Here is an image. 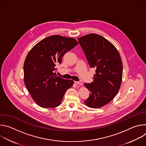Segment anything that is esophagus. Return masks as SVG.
Here are the masks:
<instances>
[{
    "mask_svg": "<svg viewBox=\"0 0 146 146\" xmlns=\"http://www.w3.org/2000/svg\"><path fill=\"white\" fill-rule=\"evenodd\" d=\"M74 82L76 83V84H77L78 85H80V86L82 85V82L81 81H74Z\"/></svg>",
    "mask_w": 146,
    "mask_h": 146,
    "instance_id": "1",
    "label": "esophagus"
}]
</instances>
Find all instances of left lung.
<instances>
[{"label": "left lung", "mask_w": 146, "mask_h": 146, "mask_svg": "<svg viewBox=\"0 0 146 146\" xmlns=\"http://www.w3.org/2000/svg\"><path fill=\"white\" fill-rule=\"evenodd\" d=\"M91 68L96 69L94 81L84 83L90 96L84 101L91 108L107 105L118 93L122 82V63L120 55L109 40L95 33L78 38Z\"/></svg>", "instance_id": "left-lung-1"}]
</instances>
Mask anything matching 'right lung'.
<instances>
[{
    "label": "right lung",
    "instance_id": "right-lung-1",
    "mask_svg": "<svg viewBox=\"0 0 146 146\" xmlns=\"http://www.w3.org/2000/svg\"><path fill=\"white\" fill-rule=\"evenodd\" d=\"M77 44L73 38L52 35L39 41L28 52L24 65V83L39 106H59L67 90L73 86V80L58 77L55 72L65 54Z\"/></svg>",
    "mask_w": 146,
    "mask_h": 146
}]
</instances>
